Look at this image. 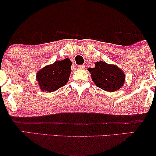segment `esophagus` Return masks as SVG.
Masks as SVG:
<instances>
[{"instance_id": "esophagus-1", "label": "esophagus", "mask_w": 156, "mask_h": 156, "mask_svg": "<svg viewBox=\"0 0 156 156\" xmlns=\"http://www.w3.org/2000/svg\"><path fill=\"white\" fill-rule=\"evenodd\" d=\"M85 67H86V66H85L84 65H81L78 66V68L79 69H84Z\"/></svg>"}]
</instances>
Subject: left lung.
Here are the masks:
<instances>
[{"label": "left lung", "mask_w": 156, "mask_h": 156, "mask_svg": "<svg viewBox=\"0 0 156 156\" xmlns=\"http://www.w3.org/2000/svg\"><path fill=\"white\" fill-rule=\"evenodd\" d=\"M91 79L98 87L107 91H115L123 86L125 74L115 65L100 61L95 63L94 68H89Z\"/></svg>", "instance_id": "obj_1"}]
</instances>
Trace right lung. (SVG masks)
I'll list each match as a JSON object with an SVG mask.
<instances>
[{
    "label": "right lung",
    "instance_id": "1",
    "mask_svg": "<svg viewBox=\"0 0 156 156\" xmlns=\"http://www.w3.org/2000/svg\"><path fill=\"white\" fill-rule=\"evenodd\" d=\"M72 62L66 58L46 66L37 74V80L42 91L52 92L67 84L71 73Z\"/></svg>",
    "mask_w": 156,
    "mask_h": 156
}]
</instances>
